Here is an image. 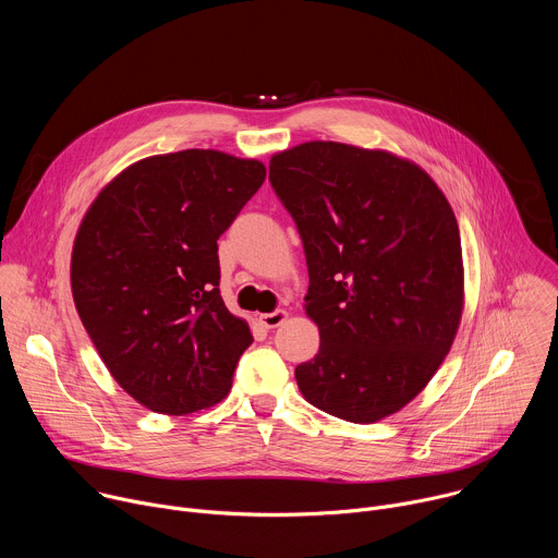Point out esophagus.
<instances>
[{"instance_id":"1","label":"esophagus","mask_w":558,"mask_h":558,"mask_svg":"<svg viewBox=\"0 0 558 558\" xmlns=\"http://www.w3.org/2000/svg\"><path fill=\"white\" fill-rule=\"evenodd\" d=\"M289 319V313L284 311V308H278V311H274V313H263L260 315V324L265 326V328H278L282 322H287Z\"/></svg>"}]
</instances>
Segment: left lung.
<instances>
[{
	"instance_id": "left-lung-1",
	"label": "left lung",
	"mask_w": 558,
	"mask_h": 558,
	"mask_svg": "<svg viewBox=\"0 0 558 558\" xmlns=\"http://www.w3.org/2000/svg\"><path fill=\"white\" fill-rule=\"evenodd\" d=\"M308 267L319 350L295 367L302 397L348 423L397 414L456 339L464 267L456 215L436 181L388 150L304 142L269 161Z\"/></svg>"
}]
</instances>
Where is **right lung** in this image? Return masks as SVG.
Returning <instances> with one entry per match:
<instances>
[{
    "instance_id": "obj_1",
    "label": "right lung",
    "mask_w": 558,
    "mask_h": 558,
    "mask_svg": "<svg viewBox=\"0 0 558 558\" xmlns=\"http://www.w3.org/2000/svg\"><path fill=\"white\" fill-rule=\"evenodd\" d=\"M267 168L213 148L140 159L85 213L72 250V295L118 386L157 414L228 397L254 341L219 291V236Z\"/></svg>"
}]
</instances>
